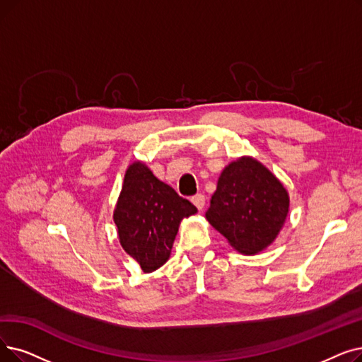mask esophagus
Wrapping results in <instances>:
<instances>
[{"label":"esophagus","instance_id":"34e87169","mask_svg":"<svg viewBox=\"0 0 362 362\" xmlns=\"http://www.w3.org/2000/svg\"><path fill=\"white\" fill-rule=\"evenodd\" d=\"M191 201L194 202V206H195L199 211L204 209V206H206V197L201 195V194H198V195L192 197V199H191Z\"/></svg>","mask_w":362,"mask_h":362}]
</instances>
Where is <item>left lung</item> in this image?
<instances>
[{"mask_svg": "<svg viewBox=\"0 0 362 362\" xmlns=\"http://www.w3.org/2000/svg\"><path fill=\"white\" fill-rule=\"evenodd\" d=\"M290 211L286 186L253 156H240L220 173L206 213L209 223L243 255L268 248Z\"/></svg>", "mask_w": 362, "mask_h": 362, "instance_id": "8db88e82", "label": "left lung"}]
</instances>
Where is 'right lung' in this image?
I'll use <instances>...</instances> for the list:
<instances>
[{
    "instance_id": "right-lung-1",
    "label": "right lung",
    "mask_w": 362,
    "mask_h": 362,
    "mask_svg": "<svg viewBox=\"0 0 362 362\" xmlns=\"http://www.w3.org/2000/svg\"><path fill=\"white\" fill-rule=\"evenodd\" d=\"M195 213L194 204L156 179L145 163L134 161L125 170L114 222L121 247L145 274L170 259L180 222Z\"/></svg>"
}]
</instances>
